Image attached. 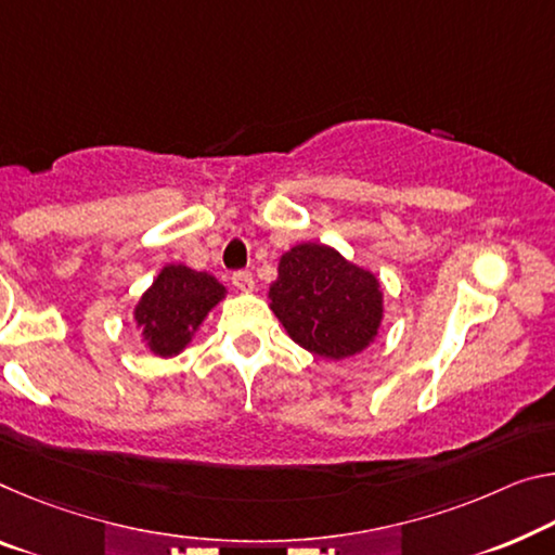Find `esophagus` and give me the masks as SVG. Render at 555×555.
Returning a JSON list of instances; mask_svg holds the SVG:
<instances>
[{
	"instance_id": "obj_1",
	"label": "esophagus",
	"mask_w": 555,
	"mask_h": 555,
	"mask_svg": "<svg viewBox=\"0 0 555 555\" xmlns=\"http://www.w3.org/2000/svg\"><path fill=\"white\" fill-rule=\"evenodd\" d=\"M232 284H234L236 292H242V294L254 292V276H251V271H234V274H232Z\"/></svg>"
}]
</instances>
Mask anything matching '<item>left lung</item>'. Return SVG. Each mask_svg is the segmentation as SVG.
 Wrapping results in <instances>:
<instances>
[{
    "label": "left lung",
    "mask_w": 555,
    "mask_h": 555,
    "mask_svg": "<svg viewBox=\"0 0 555 555\" xmlns=\"http://www.w3.org/2000/svg\"><path fill=\"white\" fill-rule=\"evenodd\" d=\"M269 301L292 340L328 360L365 350L383 321L375 274L315 242L296 244L279 259Z\"/></svg>",
    "instance_id": "8db88e82"
}]
</instances>
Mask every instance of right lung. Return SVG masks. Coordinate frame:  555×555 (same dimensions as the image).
Listing matches in <instances>:
<instances>
[{"mask_svg":"<svg viewBox=\"0 0 555 555\" xmlns=\"http://www.w3.org/2000/svg\"><path fill=\"white\" fill-rule=\"evenodd\" d=\"M227 288L205 271L167 263L133 311L143 340L155 356H178L195 336L207 313L222 301Z\"/></svg>","mask_w":555,"mask_h":555,"instance_id":"obj_1","label":"right lung"}]
</instances>
